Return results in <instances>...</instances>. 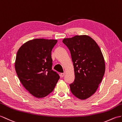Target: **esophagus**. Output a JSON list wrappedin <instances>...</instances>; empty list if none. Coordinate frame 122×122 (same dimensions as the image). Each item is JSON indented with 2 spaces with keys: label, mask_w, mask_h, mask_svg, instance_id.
Masks as SVG:
<instances>
[{
  "label": "esophagus",
  "mask_w": 122,
  "mask_h": 122,
  "mask_svg": "<svg viewBox=\"0 0 122 122\" xmlns=\"http://www.w3.org/2000/svg\"><path fill=\"white\" fill-rule=\"evenodd\" d=\"M64 75H65V73H61V74H60V76H61V77H63V76H64Z\"/></svg>",
  "instance_id": "1"
}]
</instances>
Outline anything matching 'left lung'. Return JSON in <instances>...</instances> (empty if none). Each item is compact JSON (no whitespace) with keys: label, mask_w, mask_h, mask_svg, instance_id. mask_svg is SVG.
I'll use <instances>...</instances> for the list:
<instances>
[{"label":"left lung","mask_w":122,"mask_h":122,"mask_svg":"<svg viewBox=\"0 0 122 122\" xmlns=\"http://www.w3.org/2000/svg\"><path fill=\"white\" fill-rule=\"evenodd\" d=\"M62 42L70 51L74 68L75 80L70 84L76 97L84 100L97 90L105 72V63L100 48L87 35L64 38Z\"/></svg>","instance_id":"left-lung-1"}]
</instances>
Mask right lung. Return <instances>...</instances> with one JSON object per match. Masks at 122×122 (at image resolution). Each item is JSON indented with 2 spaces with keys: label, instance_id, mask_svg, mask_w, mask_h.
I'll return each mask as SVG.
<instances>
[{
  "label": "right lung",
  "instance_id": "add662e5",
  "mask_svg": "<svg viewBox=\"0 0 122 122\" xmlns=\"http://www.w3.org/2000/svg\"><path fill=\"white\" fill-rule=\"evenodd\" d=\"M57 41L35 39L23 45L17 52L16 74L25 88L36 98L49 95L60 78L52 69L51 51Z\"/></svg>",
  "mask_w": 122,
  "mask_h": 122
}]
</instances>
